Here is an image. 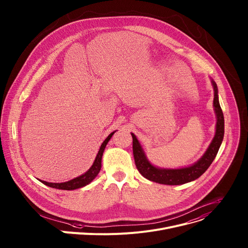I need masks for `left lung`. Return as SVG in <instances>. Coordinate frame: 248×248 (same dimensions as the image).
Segmentation results:
<instances>
[{
  "mask_svg": "<svg viewBox=\"0 0 248 248\" xmlns=\"http://www.w3.org/2000/svg\"><path fill=\"white\" fill-rule=\"evenodd\" d=\"M212 81V86L214 90V98H213V106L214 110L217 113V131L216 136H214L210 145L208 146L207 151L203 155V156L192 166L188 168L178 169V170H164V169H157L154 167L153 164L148 161L144 155L142 148L137 140L136 136H133V153L135 157V162L138 170L140 173L147 178L148 180L155 181V183L161 184V185H170V186H177V185H184L189 181H192L196 178H199L202 174L205 172V170L209 168L212 163L213 159L216 158L220 144L223 140L224 136V118L223 112L220 108L218 102V91L217 86L214 80Z\"/></svg>",
  "mask_w": 248,
  "mask_h": 248,
  "instance_id": "1",
  "label": "left lung"
}]
</instances>
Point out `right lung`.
I'll list each match as a JSON object with an SVG mask.
<instances>
[{
	"mask_svg": "<svg viewBox=\"0 0 248 248\" xmlns=\"http://www.w3.org/2000/svg\"><path fill=\"white\" fill-rule=\"evenodd\" d=\"M113 134H114V131H113V133H111L104 140V142L101 145L100 151H98V153L96 155V157H95V159L93 161V164L92 168L85 174H82V175H80L78 177H76V178H74V179H72L70 181H67V183L53 184V183H46V181L41 180L42 183L44 185L49 186V187L58 188V189H63V190H73V189H77V188H79V187H82V186L89 185L91 181L97 175V173L100 172V170H101V168H102V157H103L104 151H105L107 143L108 142V140H110V138L112 137Z\"/></svg>",
	"mask_w": 248,
	"mask_h": 248,
	"instance_id": "add662e5",
	"label": "right lung"
}]
</instances>
